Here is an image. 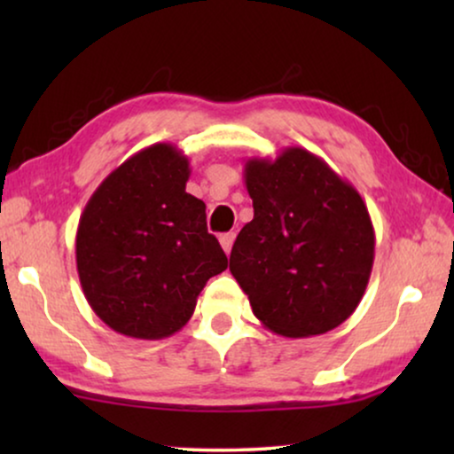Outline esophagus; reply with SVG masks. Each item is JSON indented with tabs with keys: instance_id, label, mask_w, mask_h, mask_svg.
Listing matches in <instances>:
<instances>
[{
	"instance_id": "obj_1",
	"label": "esophagus",
	"mask_w": 454,
	"mask_h": 454,
	"mask_svg": "<svg viewBox=\"0 0 454 454\" xmlns=\"http://www.w3.org/2000/svg\"><path fill=\"white\" fill-rule=\"evenodd\" d=\"M219 241H221V247H223V250H225V254H229V252H231V247H233L235 233H223L221 238H219Z\"/></svg>"
}]
</instances>
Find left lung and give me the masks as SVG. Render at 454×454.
<instances>
[{"instance_id":"left-lung-1","label":"left lung","mask_w":454,"mask_h":454,"mask_svg":"<svg viewBox=\"0 0 454 454\" xmlns=\"http://www.w3.org/2000/svg\"><path fill=\"white\" fill-rule=\"evenodd\" d=\"M254 219L229 270L269 331L289 339L337 328L356 312L374 264L365 202L326 160L301 146L244 167Z\"/></svg>"}]
</instances>
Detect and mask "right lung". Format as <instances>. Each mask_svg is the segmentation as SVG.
<instances>
[{
    "mask_svg": "<svg viewBox=\"0 0 454 454\" xmlns=\"http://www.w3.org/2000/svg\"><path fill=\"white\" fill-rule=\"evenodd\" d=\"M190 160L177 146L142 148L86 202L76 231L80 285L115 333L159 340L182 331L227 256L207 229V204L185 192Z\"/></svg>",
    "mask_w": 454,
    "mask_h": 454,
    "instance_id": "right-lung-1",
    "label": "right lung"
}]
</instances>
